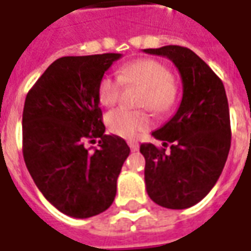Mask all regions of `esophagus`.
<instances>
[{"label":"esophagus","mask_w":251,"mask_h":251,"mask_svg":"<svg viewBox=\"0 0 251 251\" xmlns=\"http://www.w3.org/2000/svg\"><path fill=\"white\" fill-rule=\"evenodd\" d=\"M128 146H129V149H131V150H132V151H138V150H139V143H138V142H134V140H129Z\"/></svg>","instance_id":"esophagus-1"}]
</instances>
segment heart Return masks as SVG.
I'll use <instances>...</instances> for the list:
<instances>
[{"label":"heart","mask_w":251,"mask_h":251,"mask_svg":"<svg viewBox=\"0 0 251 251\" xmlns=\"http://www.w3.org/2000/svg\"><path fill=\"white\" fill-rule=\"evenodd\" d=\"M123 85H140L139 105L163 113L173 106L177 88L166 66L150 58H140L124 63L117 70V78L104 75L97 89L99 100L104 106L113 105L122 92ZM151 116L146 111H129L117 108L106 115V126L112 134L124 139H136L151 127Z\"/></svg>","instance_id":"b5f03b06"}]
</instances>
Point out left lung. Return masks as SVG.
Returning a JSON list of instances; mask_svg holds the SVG:
<instances>
[{
    "instance_id": "obj_1",
    "label": "left lung",
    "mask_w": 251,
    "mask_h": 251,
    "mask_svg": "<svg viewBox=\"0 0 251 251\" xmlns=\"http://www.w3.org/2000/svg\"><path fill=\"white\" fill-rule=\"evenodd\" d=\"M143 51L169 58L182 79L178 111L151 134L163 146L170 143V152L140 145L146 191L161 207L185 209L207 196L225 168L231 145L228 101L222 79L192 50L165 46Z\"/></svg>"
}]
</instances>
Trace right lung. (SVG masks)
I'll list each match as a JSON object with an SVG mask.
<instances>
[{"mask_svg":"<svg viewBox=\"0 0 251 251\" xmlns=\"http://www.w3.org/2000/svg\"><path fill=\"white\" fill-rule=\"evenodd\" d=\"M122 54L63 56L28 92L23 111V155L43 196L67 216L104 212L116 196L129 155L126 140L105 135L99 100L104 73ZM99 139L90 153L84 140Z\"/></svg>","mask_w":251,"mask_h":251,"instance_id":"right-lung-1","label":"right lung"}]
</instances>
